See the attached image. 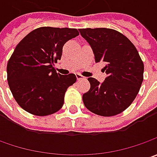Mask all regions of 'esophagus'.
Returning a JSON list of instances; mask_svg holds the SVG:
<instances>
[{
    "instance_id": "34e87169",
    "label": "esophagus",
    "mask_w": 157,
    "mask_h": 157,
    "mask_svg": "<svg viewBox=\"0 0 157 157\" xmlns=\"http://www.w3.org/2000/svg\"><path fill=\"white\" fill-rule=\"evenodd\" d=\"M76 77H77V79L78 80H81V79H84L85 78V77H83L81 74H79V73H77L76 74Z\"/></svg>"
}]
</instances>
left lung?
<instances>
[{
    "mask_svg": "<svg viewBox=\"0 0 157 157\" xmlns=\"http://www.w3.org/2000/svg\"><path fill=\"white\" fill-rule=\"evenodd\" d=\"M93 49L95 62H105L107 77L100 83L88 78L90 90L83 94L89 111L100 116H113L126 110L136 99L143 81L144 65L135 45L117 30L79 29Z\"/></svg>",
    "mask_w": 157,
    "mask_h": 157,
    "instance_id": "1",
    "label": "left lung"
}]
</instances>
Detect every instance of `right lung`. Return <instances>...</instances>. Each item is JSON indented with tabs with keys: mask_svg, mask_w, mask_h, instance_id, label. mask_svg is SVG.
<instances>
[{
	"mask_svg": "<svg viewBox=\"0 0 157 157\" xmlns=\"http://www.w3.org/2000/svg\"><path fill=\"white\" fill-rule=\"evenodd\" d=\"M78 35L76 29L41 27L17 44L7 73L10 91L22 109L37 116L61 109L65 92L77 78L57 73L53 65L61 59L63 44Z\"/></svg>",
	"mask_w": 157,
	"mask_h": 157,
	"instance_id": "1",
	"label": "right lung"
}]
</instances>
